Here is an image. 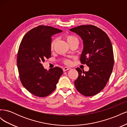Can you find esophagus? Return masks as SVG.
Returning <instances> with one entry per match:
<instances>
[{
    "mask_svg": "<svg viewBox=\"0 0 127 127\" xmlns=\"http://www.w3.org/2000/svg\"><path fill=\"white\" fill-rule=\"evenodd\" d=\"M69 69H70V68L67 67H64L63 68V71H67V70H68Z\"/></svg>",
    "mask_w": 127,
    "mask_h": 127,
    "instance_id": "1",
    "label": "esophagus"
}]
</instances>
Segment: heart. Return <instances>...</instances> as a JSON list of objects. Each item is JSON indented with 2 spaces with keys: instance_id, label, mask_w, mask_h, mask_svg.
Listing matches in <instances>:
<instances>
[{
  "instance_id": "heart-1",
  "label": "heart",
  "mask_w": 127,
  "mask_h": 127,
  "mask_svg": "<svg viewBox=\"0 0 127 127\" xmlns=\"http://www.w3.org/2000/svg\"><path fill=\"white\" fill-rule=\"evenodd\" d=\"M65 39H66V40H67V42H68L69 44L73 43V42H78V39H77V38L75 36L71 35H66V36H65ZM56 41V40L55 39L51 42V45H50L51 49H52L53 48V47H54V45H55ZM64 63L67 64H70L71 62H70V60H66L64 61Z\"/></svg>"
}]
</instances>
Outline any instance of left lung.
<instances>
[{
    "mask_svg": "<svg viewBox=\"0 0 127 127\" xmlns=\"http://www.w3.org/2000/svg\"><path fill=\"white\" fill-rule=\"evenodd\" d=\"M81 37L83 50L80 62L86 64L89 70L76 68L78 77L75 85L80 94L92 96L100 92L106 85L114 64L113 48L107 34L93 25H80L71 29Z\"/></svg>",
    "mask_w": 127,
    "mask_h": 127,
    "instance_id": "1",
    "label": "left lung"
}]
</instances>
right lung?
Here are the masks:
<instances>
[{
  "instance_id": "add662e5",
  "label": "right lung",
  "mask_w": 127,
  "mask_h": 127,
  "mask_svg": "<svg viewBox=\"0 0 127 127\" xmlns=\"http://www.w3.org/2000/svg\"><path fill=\"white\" fill-rule=\"evenodd\" d=\"M62 32L40 25L29 31L21 42L17 59L20 78L26 89L36 96H47L54 91L63 73L58 67L48 71L42 64L51 57V36Z\"/></svg>"
}]
</instances>
